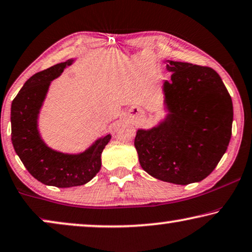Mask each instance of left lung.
<instances>
[{
	"label": "left lung",
	"instance_id": "1",
	"mask_svg": "<svg viewBox=\"0 0 252 252\" xmlns=\"http://www.w3.org/2000/svg\"><path fill=\"white\" fill-rule=\"evenodd\" d=\"M165 118L137 131L139 163L154 178L177 185L203 180L225 154L232 136L233 102L210 67L166 60Z\"/></svg>",
	"mask_w": 252,
	"mask_h": 252
}]
</instances>
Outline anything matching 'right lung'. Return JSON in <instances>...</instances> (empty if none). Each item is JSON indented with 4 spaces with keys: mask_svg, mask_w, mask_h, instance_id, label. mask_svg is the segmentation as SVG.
<instances>
[{
    "mask_svg": "<svg viewBox=\"0 0 252 252\" xmlns=\"http://www.w3.org/2000/svg\"><path fill=\"white\" fill-rule=\"evenodd\" d=\"M73 59L34 74L11 104V140L17 155L38 182L60 189L81 186L100 170L101 153L112 136L99 138L82 153L66 154L48 146L38 132L37 120L52 80L73 63Z\"/></svg>",
    "mask_w": 252,
    "mask_h": 252,
    "instance_id": "right-lung-1",
    "label": "right lung"
}]
</instances>
